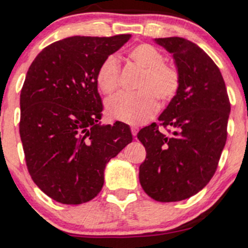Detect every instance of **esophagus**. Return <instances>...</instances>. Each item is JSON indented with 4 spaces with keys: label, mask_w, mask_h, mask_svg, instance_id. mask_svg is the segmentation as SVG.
I'll return each mask as SVG.
<instances>
[{
    "label": "esophagus",
    "mask_w": 248,
    "mask_h": 248,
    "mask_svg": "<svg viewBox=\"0 0 248 248\" xmlns=\"http://www.w3.org/2000/svg\"><path fill=\"white\" fill-rule=\"evenodd\" d=\"M130 130H132L133 136H135L136 134H138V132H139V128H138V127H135V126H133L132 128H130Z\"/></svg>",
    "instance_id": "34e87169"
}]
</instances>
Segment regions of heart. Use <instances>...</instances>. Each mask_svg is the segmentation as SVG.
Here are the masks:
<instances>
[{"mask_svg": "<svg viewBox=\"0 0 248 248\" xmlns=\"http://www.w3.org/2000/svg\"><path fill=\"white\" fill-rule=\"evenodd\" d=\"M127 58L142 69L138 81V92L119 93L106 102V112L113 120L129 124H142L155 114L158 108L156 96L161 101H169L177 94L181 75L175 65L164 62L157 47L142 43L127 51ZM120 64L114 56H108L96 72V84L105 94L119 87Z\"/></svg>", "mask_w": 248, "mask_h": 248, "instance_id": "obj_1", "label": "heart"}]
</instances>
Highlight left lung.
Returning <instances> with one entry per match:
<instances>
[{
    "mask_svg": "<svg viewBox=\"0 0 248 248\" xmlns=\"http://www.w3.org/2000/svg\"><path fill=\"white\" fill-rule=\"evenodd\" d=\"M172 53L181 86L157 124L142 128L146 148L140 166L142 189L157 202H178L201 191L215 175L227 138L231 104L218 66L195 43L181 37L156 38Z\"/></svg>",
    "mask_w": 248,
    "mask_h": 248,
    "instance_id": "8db88e82",
    "label": "left lung"
}]
</instances>
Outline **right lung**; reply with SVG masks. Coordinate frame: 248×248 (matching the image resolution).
Segmentation results:
<instances>
[{"label":"right lung","instance_id":"1","mask_svg":"<svg viewBox=\"0 0 248 248\" xmlns=\"http://www.w3.org/2000/svg\"><path fill=\"white\" fill-rule=\"evenodd\" d=\"M132 35L73 36L44 47L21 91L19 135L28 170L45 195L77 205L101 191L110 158L133 140L128 124H98L96 72Z\"/></svg>","mask_w":248,"mask_h":248}]
</instances>
